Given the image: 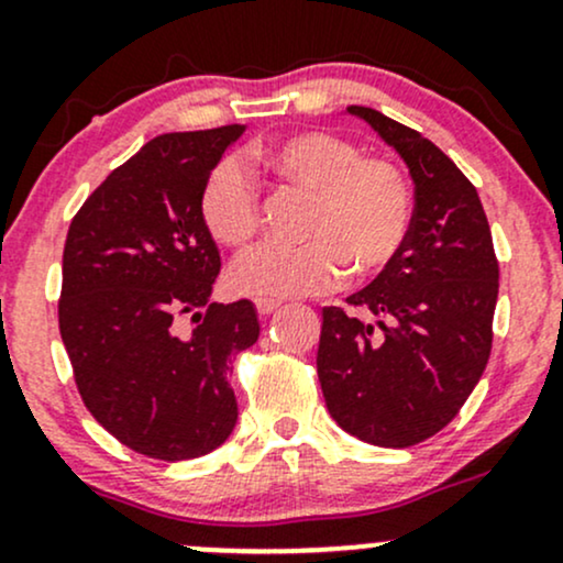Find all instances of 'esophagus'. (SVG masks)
I'll return each instance as SVG.
<instances>
[{
    "mask_svg": "<svg viewBox=\"0 0 563 563\" xmlns=\"http://www.w3.org/2000/svg\"><path fill=\"white\" fill-rule=\"evenodd\" d=\"M280 309V301L275 299H256V312H260V318H269V314L277 312Z\"/></svg>",
    "mask_w": 563,
    "mask_h": 563,
    "instance_id": "esophagus-1",
    "label": "esophagus"
}]
</instances>
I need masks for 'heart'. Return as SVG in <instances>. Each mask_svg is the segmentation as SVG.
I'll list each match as a JSON object with an SVG mask.
<instances>
[{
	"label": "heart",
	"mask_w": 563,
	"mask_h": 563,
	"mask_svg": "<svg viewBox=\"0 0 563 563\" xmlns=\"http://www.w3.org/2000/svg\"><path fill=\"white\" fill-rule=\"evenodd\" d=\"M264 169L309 192L299 245H262L232 269L235 290L296 299L376 277L402 256L412 232V187L389 158L363 156L352 140L299 132L256 153ZM200 222L217 243L245 249L260 232L262 198L235 158L211 166L198 196Z\"/></svg>",
	"instance_id": "b5f03b06"
}]
</instances>
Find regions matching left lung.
<instances>
[{"mask_svg":"<svg viewBox=\"0 0 563 563\" xmlns=\"http://www.w3.org/2000/svg\"><path fill=\"white\" fill-rule=\"evenodd\" d=\"M397 147L416 183L402 256L344 307L322 309L318 376L341 429L378 448L442 431L493 352L497 256L468 177L431 140L373 108L349 106Z\"/></svg>","mask_w":563,"mask_h":563,"instance_id":"left-lung-1","label":"left lung"}]
</instances>
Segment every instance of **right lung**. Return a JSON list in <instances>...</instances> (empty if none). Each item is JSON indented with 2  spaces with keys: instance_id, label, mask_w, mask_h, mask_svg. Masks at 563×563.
Returning a JSON list of instances; mask_svg holds the SVG:
<instances>
[{
  "instance_id": "1",
  "label": "right lung",
  "mask_w": 563,
  "mask_h": 563,
  "mask_svg": "<svg viewBox=\"0 0 563 563\" xmlns=\"http://www.w3.org/2000/svg\"><path fill=\"white\" fill-rule=\"evenodd\" d=\"M241 134H161L70 219L57 322L76 389L108 434L156 461L200 457L232 434V363L260 339L249 299L209 301L222 262L198 211L206 174Z\"/></svg>"
}]
</instances>
